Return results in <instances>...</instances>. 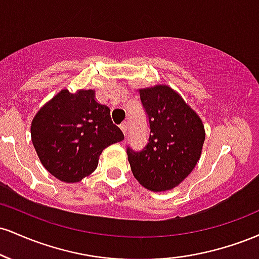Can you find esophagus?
Here are the masks:
<instances>
[{"mask_svg":"<svg viewBox=\"0 0 259 259\" xmlns=\"http://www.w3.org/2000/svg\"><path fill=\"white\" fill-rule=\"evenodd\" d=\"M119 126H120L121 132H123L124 135H126V130H127V123H126V121H123V123H121Z\"/></svg>","mask_w":259,"mask_h":259,"instance_id":"esophagus-1","label":"esophagus"}]
</instances>
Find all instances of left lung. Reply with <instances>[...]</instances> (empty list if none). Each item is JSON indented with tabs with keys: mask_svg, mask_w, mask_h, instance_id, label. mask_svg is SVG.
Returning a JSON list of instances; mask_svg holds the SVG:
<instances>
[{
	"mask_svg": "<svg viewBox=\"0 0 259 259\" xmlns=\"http://www.w3.org/2000/svg\"><path fill=\"white\" fill-rule=\"evenodd\" d=\"M140 99L150 124L147 145L126 148L135 179L151 191L178 186L200 159L204 126L196 112L167 85L141 89Z\"/></svg>",
	"mask_w": 259,
	"mask_h": 259,
	"instance_id": "obj_1",
	"label": "left lung"
}]
</instances>
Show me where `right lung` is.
Instances as JSON below:
<instances>
[{
  "mask_svg": "<svg viewBox=\"0 0 259 259\" xmlns=\"http://www.w3.org/2000/svg\"><path fill=\"white\" fill-rule=\"evenodd\" d=\"M30 130L42 165L64 183L90 175L102 151L124 140L111 109L95 100L94 90L58 92L36 113Z\"/></svg>",
  "mask_w": 259,
  "mask_h": 259,
  "instance_id": "obj_1",
  "label": "right lung"
}]
</instances>
